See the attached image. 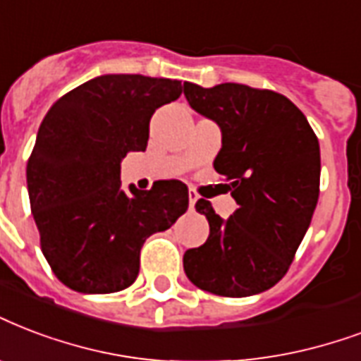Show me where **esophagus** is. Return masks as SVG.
<instances>
[{
	"instance_id": "obj_1",
	"label": "esophagus",
	"mask_w": 361,
	"mask_h": 361,
	"mask_svg": "<svg viewBox=\"0 0 361 361\" xmlns=\"http://www.w3.org/2000/svg\"><path fill=\"white\" fill-rule=\"evenodd\" d=\"M197 200H199V195L191 189V191H189V208H191V210L195 208V202H197Z\"/></svg>"
}]
</instances>
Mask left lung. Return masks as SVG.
<instances>
[{"mask_svg": "<svg viewBox=\"0 0 361 361\" xmlns=\"http://www.w3.org/2000/svg\"><path fill=\"white\" fill-rule=\"evenodd\" d=\"M189 106L221 126L214 169L231 181L229 219L208 200L195 208L210 236L183 255L187 279L224 297H247L284 279L320 195V144L301 109L274 90L185 82Z\"/></svg>", "mask_w": 361, "mask_h": 361, "instance_id": "obj_1", "label": "left lung"}]
</instances>
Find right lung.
Wrapping results in <instances>:
<instances>
[{"mask_svg":"<svg viewBox=\"0 0 361 361\" xmlns=\"http://www.w3.org/2000/svg\"><path fill=\"white\" fill-rule=\"evenodd\" d=\"M183 89L164 77L100 75L47 111L27 159V195L41 252L70 290L128 288L145 238L185 214L189 191L180 180H159L149 191L121 189V159L145 151L155 109Z\"/></svg>","mask_w":361,"mask_h":361,"instance_id":"obj_1","label":"right lung"}]
</instances>
